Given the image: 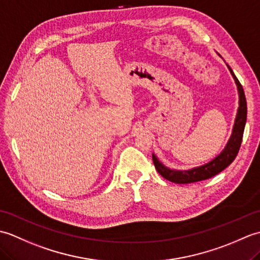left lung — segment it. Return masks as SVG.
I'll return each instance as SVG.
<instances>
[{
  "instance_id": "1",
  "label": "left lung",
  "mask_w": 260,
  "mask_h": 260,
  "mask_svg": "<svg viewBox=\"0 0 260 260\" xmlns=\"http://www.w3.org/2000/svg\"><path fill=\"white\" fill-rule=\"evenodd\" d=\"M228 68L230 70L231 75L234 77L237 87H238L239 107L236 116L233 134H231L227 145H225V147L223 148V151L220 153L217 157H214L211 162L204 164L202 167L194 168L187 171H176V170H171L167 167H164V165L158 161L157 157L153 154L152 157H153L154 167H155L157 172L168 181L174 182V183H178V184H187V183H193V182H199V181L210 179L212 178V176L221 172V171H223L227 167H229V165L233 163V161L236 158L237 154H238L241 142H242V136H244L246 120H247V102H246L244 88H242L239 80L237 79L234 71L231 70L229 66Z\"/></svg>"
}]
</instances>
